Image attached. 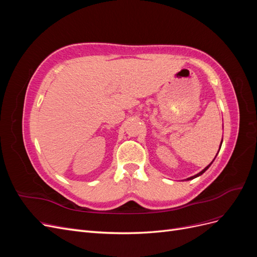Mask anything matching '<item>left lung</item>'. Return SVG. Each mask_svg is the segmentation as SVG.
<instances>
[{
    "instance_id": "1",
    "label": "left lung",
    "mask_w": 257,
    "mask_h": 257,
    "mask_svg": "<svg viewBox=\"0 0 257 257\" xmlns=\"http://www.w3.org/2000/svg\"><path fill=\"white\" fill-rule=\"evenodd\" d=\"M212 164V163H210V164L205 168V169H203V170H201V172L199 173V174H197V175H195V176H193V177H190V178H188V180H191V179H194V178H196V177H198V176H200V175H203L205 172H206V170L210 167V165H211Z\"/></svg>"
}]
</instances>
